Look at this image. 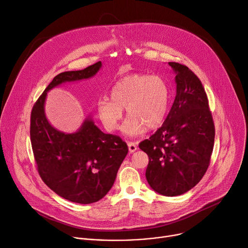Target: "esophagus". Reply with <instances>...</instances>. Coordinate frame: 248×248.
<instances>
[{
  "label": "esophagus",
  "instance_id": "1",
  "mask_svg": "<svg viewBox=\"0 0 248 248\" xmlns=\"http://www.w3.org/2000/svg\"><path fill=\"white\" fill-rule=\"evenodd\" d=\"M137 147H138L137 142H129L128 143V148H129L130 153H134V152L137 150Z\"/></svg>",
  "mask_w": 248,
  "mask_h": 248
}]
</instances>
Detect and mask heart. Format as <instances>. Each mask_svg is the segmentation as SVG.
<instances>
[{
    "mask_svg": "<svg viewBox=\"0 0 248 248\" xmlns=\"http://www.w3.org/2000/svg\"><path fill=\"white\" fill-rule=\"evenodd\" d=\"M170 103L167 82L158 75L133 73L119 79L111 89V99L97 102L98 115L108 131H115L126 108L128 118L122 131L129 136L142 134L148 128H156L164 121Z\"/></svg>",
    "mask_w": 248,
    "mask_h": 248,
    "instance_id": "obj_1",
    "label": "heart"
}]
</instances>
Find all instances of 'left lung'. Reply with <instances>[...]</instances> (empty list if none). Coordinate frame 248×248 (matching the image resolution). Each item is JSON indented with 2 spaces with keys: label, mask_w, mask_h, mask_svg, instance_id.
<instances>
[{
  "label": "left lung",
  "mask_w": 248,
  "mask_h": 248,
  "mask_svg": "<svg viewBox=\"0 0 248 248\" xmlns=\"http://www.w3.org/2000/svg\"><path fill=\"white\" fill-rule=\"evenodd\" d=\"M177 94L163 125L139 148L147 153L146 179L155 192L180 196L204 176L215 143V124L204 88L187 66L169 62Z\"/></svg>",
  "instance_id": "8db88e82"
}]
</instances>
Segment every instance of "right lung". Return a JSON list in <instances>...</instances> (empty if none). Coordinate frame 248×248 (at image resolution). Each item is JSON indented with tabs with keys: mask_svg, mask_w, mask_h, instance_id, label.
<instances>
[{
	"mask_svg": "<svg viewBox=\"0 0 248 248\" xmlns=\"http://www.w3.org/2000/svg\"><path fill=\"white\" fill-rule=\"evenodd\" d=\"M101 65L98 62L82 70L56 75L31 113L30 134L37 172L55 194L78 203H92L105 197L115 182L128 146L119 136L103 133L90 117L71 134L56 130L46 117L45 101L53 87L90 78Z\"/></svg>",
	"mask_w": 248,
	"mask_h": 248,
	"instance_id": "obj_1",
	"label": "right lung"
}]
</instances>
